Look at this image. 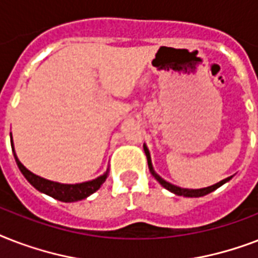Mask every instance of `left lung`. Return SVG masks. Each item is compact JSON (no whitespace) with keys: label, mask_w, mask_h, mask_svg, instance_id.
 I'll list each match as a JSON object with an SVG mask.
<instances>
[{"label":"left lung","mask_w":258,"mask_h":258,"mask_svg":"<svg viewBox=\"0 0 258 258\" xmlns=\"http://www.w3.org/2000/svg\"><path fill=\"white\" fill-rule=\"evenodd\" d=\"M145 147V153H146V157H147V162H149V169L150 171H151V174H153L154 176H155V179L159 182V183L163 186L165 188H167V190H170L171 192H174V194H176V196H183V197H204L206 196V194H209V192L214 191L216 188H218L220 186H222V184L225 183V182H228L232 176H229V178H226V179H222L221 182H218V183L213 184V186H209V187H205V188H197V190H191V188H182V187H178V186H174V184L169 183V182H166L165 179H162L161 176L158 175L157 172L154 171L153 169V165H151V158H150V153L149 150H147V147L146 146H143Z\"/></svg>","instance_id":"8db88e82"}]
</instances>
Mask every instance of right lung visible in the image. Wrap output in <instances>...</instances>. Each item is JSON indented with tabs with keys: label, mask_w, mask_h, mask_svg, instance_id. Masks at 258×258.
<instances>
[{
	"label": "right lung",
	"mask_w": 258,
	"mask_h": 258,
	"mask_svg": "<svg viewBox=\"0 0 258 258\" xmlns=\"http://www.w3.org/2000/svg\"><path fill=\"white\" fill-rule=\"evenodd\" d=\"M10 143L13 145V141L10 139ZM12 150L14 149L12 146ZM16 162L20 171L22 172V175L25 176L28 182H29L34 188H37L38 191L44 192L46 196H50L54 200L61 201V202H76V201L84 200L88 196H91L92 192L100 188V186L104 183V180L108 176V170L103 174L101 176L96 178V179L89 180V182H83V183H76V184H61L57 182H52V180L44 179L41 176L34 175L33 172H30L29 170L25 169L21 162L18 161L17 155L14 154Z\"/></svg>",
	"instance_id": "obj_1"
}]
</instances>
